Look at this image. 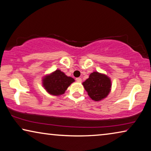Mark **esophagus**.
Instances as JSON below:
<instances>
[{"label": "esophagus", "mask_w": 151, "mask_h": 151, "mask_svg": "<svg viewBox=\"0 0 151 151\" xmlns=\"http://www.w3.org/2000/svg\"><path fill=\"white\" fill-rule=\"evenodd\" d=\"M76 81H77L78 82H82V79H81L80 78H76Z\"/></svg>", "instance_id": "34e87169"}]
</instances>
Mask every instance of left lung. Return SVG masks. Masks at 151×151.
Segmentation results:
<instances>
[{
  "instance_id": "left-lung-1",
  "label": "left lung",
  "mask_w": 151,
  "mask_h": 151,
  "mask_svg": "<svg viewBox=\"0 0 151 151\" xmlns=\"http://www.w3.org/2000/svg\"><path fill=\"white\" fill-rule=\"evenodd\" d=\"M82 84L89 97L96 101L106 98L110 93L112 86L110 79L108 76L96 71L91 73L89 78Z\"/></svg>"
}]
</instances>
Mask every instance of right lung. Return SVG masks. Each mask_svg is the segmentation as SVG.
<instances>
[{
	"label": "right lung",
	"mask_w": 151,
	"mask_h": 151,
	"mask_svg": "<svg viewBox=\"0 0 151 151\" xmlns=\"http://www.w3.org/2000/svg\"><path fill=\"white\" fill-rule=\"evenodd\" d=\"M74 81L73 78L68 77L58 69L43 78V85L50 94L58 96L64 93Z\"/></svg>",
	"instance_id": "add662e5"
}]
</instances>
